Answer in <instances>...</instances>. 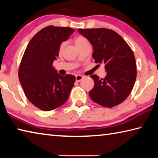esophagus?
I'll use <instances>...</instances> for the list:
<instances>
[{"label":"esophagus","mask_w":158,"mask_h":158,"mask_svg":"<svg viewBox=\"0 0 158 158\" xmlns=\"http://www.w3.org/2000/svg\"><path fill=\"white\" fill-rule=\"evenodd\" d=\"M83 78H84V77L81 76V75H79V74H78V75H76V81H81Z\"/></svg>","instance_id":"esophagus-1"}]
</instances>
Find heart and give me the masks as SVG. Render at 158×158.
I'll return each instance as SVG.
<instances>
[{
    "instance_id": "heart-1",
    "label": "heart",
    "mask_w": 158,
    "mask_h": 158,
    "mask_svg": "<svg viewBox=\"0 0 158 158\" xmlns=\"http://www.w3.org/2000/svg\"><path fill=\"white\" fill-rule=\"evenodd\" d=\"M88 40L86 38H85L83 36H77L74 38V42H75V44L77 45V47L81 46L82 44L85 43V42H87ZM64 47H65V42H61L60 46H59V52H62Z\"/></svg>"
}]
</instances>
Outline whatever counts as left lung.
I'll list each match as a JSON object with an SVG mask.
<instances>
[{
  "mask_svg": "<svg viewBox=\"0 0 158 158\" xmlns=\"http://www.w3.org/2000/svg\"><path fill=\"white\" fill-rule=\"evenodd\" d=\"M93 47V57L96 63H104L106 71L105 78L90 77L94 80V88L89 92L93 101L111 108L122 103L135 85L137 66L132 50L116 32L108 28L79 29Z\"/></svg>",
  "mask_w": 158,
  "mask_h": 158,
  "instance_id": "obj_1",
  "label": "left lung"
}]
</instances>
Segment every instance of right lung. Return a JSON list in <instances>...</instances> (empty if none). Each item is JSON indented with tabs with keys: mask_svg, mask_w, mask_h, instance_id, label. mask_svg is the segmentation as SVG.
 Segmentation results:
<instances>
[{
	"mask_svg": "<svg viewBox=\"0 0 158 158\" xmlns=\"http://www.w3.org/2000/svg\"><path fill=\"white\" fill-rule=\"evenodd\" d=\"M74 30L47 26L29 42L19 68V79L28 100L42 111L63 105L69 98L75 77L62 76L52 66L58 56L59 46Z\"/></svg>",
	"mask_w": 158,
	"mask_h": 158,
	"instance_id": "add662e5",
	"label": "right lung"
}]
</instances>
